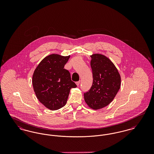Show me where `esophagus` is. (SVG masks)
<instances>
[{"label":"esophagus","mask_w":154,"mask_h":154,"mask_svg":"<svg viewBox=\"0 0 154 154\" xmlns=\"http://www.w3.org/2000/svg\"><path fill=\"white\" fill-rule=\"evenodd\" d=\"M80 84V81H77V82H76V84H77V86H79Z\"/></svg>","instance_id":"34e87169"}]
</instances>
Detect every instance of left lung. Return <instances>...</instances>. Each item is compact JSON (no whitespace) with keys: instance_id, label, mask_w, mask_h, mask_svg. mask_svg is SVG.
I'll return each mask as SVG.
<instances>
[{"instance_id":"left-lung-1","label":"left lung","mask_w":154,"mask_h":154,"mask_svg":"<svg viewBox=\"0 0 154 154\" xmlns=\"http://www.w3.org/2000/svg\"><path fill=\"white\" fill-rule=\"evenodd\" d=\"M92 85L84 93V99L91 108L97 110L112 101L121 86V77L109 59L101 54L91 56Z\"/></svg>"}]
</instances>
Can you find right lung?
Masks as SVG:
<instances>
[{
	"mask_svg": "<svg viewBox=\"0 0 154 154\" xmlns=\"http://www.w3.org/2000/svg\"><path fill=\"white\" fill-rule=\"evenodd\" d=\"M70 56L52 54L37 66L32 77V84L37 99L50 110L63 107L70 89L77 85L71 80L70 72L64 69Z\"/></svg>",
	"mask_w": 154,
	"mask_h": 154,
	"instance_id": "1",
	"label": "right lung"
}]
</instances>
